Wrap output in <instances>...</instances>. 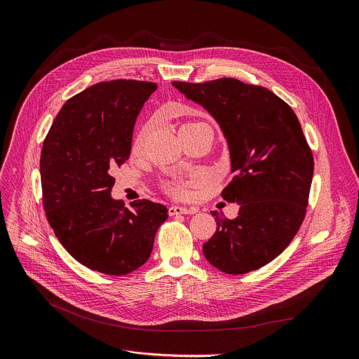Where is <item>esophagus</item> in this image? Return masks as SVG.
I'll return each mask as SVG.
<instances>
[{
    "instance_id": "obj_1",
    "label": "esophagus",
    "mask_w": 359,
    "mask_h": 359,
    "mask_svg": "<svg viewBox=\"0 0 359 359\" xmlns=\"http://www.w3.org/2000/svg\"><path fill=\"white\" fill-rule=\"evenodd\" d=\"M198 209L196 208H183V206H170L169 208V215L175 216V215H191L196 213Z\"/></svg>"
}]
</instances>
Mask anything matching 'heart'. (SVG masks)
Returning <instances> with one entry per match:
<instances>
[{
	"instance_id": "1",
	"label": "heart",
	"mask_w": 359,
	"mask_h": 359,
	"mask_svg": "<svg viewBox=\"0 0 359 359\" xmlns=\"http://www.w3.org/2000/svg\"><path fill=\"white\" fill-rule=\"evenodd\" d=\"M193 124H201V123H186L183 127H187V126H193ZM182 127V128H183ZM147 130H149V127H144L142 132L139 133V136H137V139H136V142H135V149L137 150V149H140L142 147V144H143V142H144V137H146V135H147ZM187 182H172L170 184H169V191L172 193V194H175V196H177V198H184V196H187Z\"/></svg>"
}]
</instances>
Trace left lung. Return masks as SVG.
Segmentation results:
<instances>
[{
    "label": "left lung",
    "mask_w": 359,
    "mask_h": 359,
    "mask_svg": "<svg viewBox=\"0 0 359 359\" xmlns=\"http://www.w3.org/2000/svg\"><path fill=\"white\" fill-rule=\"evenodd\" d=\"M172 84L216 120L235 175L222 198L239 205L238 216L212 212L217 229L203 245L206 260L231 275L265 266L297 235L308 206L313 157L295 111L236 79Z\"/></svg>",
    "instance_id": "8db88e82"
}]
</instances>
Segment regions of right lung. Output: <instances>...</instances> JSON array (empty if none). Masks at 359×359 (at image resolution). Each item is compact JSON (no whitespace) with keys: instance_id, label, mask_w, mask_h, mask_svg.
Masks as SVG:
<instances>
[{"instance_id":"right-lung-1","label":"right lung","mask_w":359,"mask_h":359,"mask_svg":"<svg viewBox=\"0 0 359 359\" xmlns=\"http://www.w3.org/2000/svg\"><path fill=\"white\" fill-rule=\"evenodd\" d=\"M156 83L111 80L66 102L40 160L44 210L60 243L77 262L121 276L150 257L168 208L150 201L132 209L111 198L113 168L132 151L135 123Z\"/></svg>"}]
</instances>
